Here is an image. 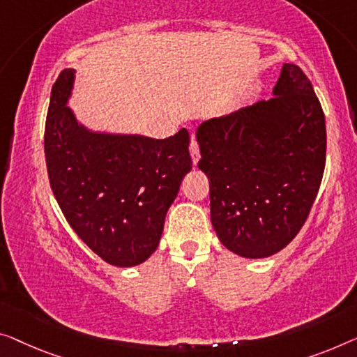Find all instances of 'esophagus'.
I'll list each match as a JSON object with an SVG mask.
<instances>
[{
	"instance_id": "esophagus-1",
	"label": "esophagus",
	"mask_w": 357,
	"mask_h": 357,
	"mask_svg": "<svg viewBox=\"0 0 357 357\" xmlns=\"http://www.w3.org/2000/svg\"><path fill=\"white\" fill-rule=\"evenodd\" d=\"M189 151H190V155H192V163L197 165V163H199V146H197L194 137H192V141H190Z\"/></svg>"
}]
</instances>
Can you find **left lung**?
Masks as SVG:
<instances>
[{
  "instance_id": "left-lung-1",
  "label": "left lung",
  "mask_w": 357,
  "mask_h": 357,
  "mask_svg": "<svg viewBox=\"0 0 357 357\" xmlns=\"http://www.w3.org/2000/svg\"><path fill=\"white\" fill-rule=\"evenodd\" d=\"M220 242L243 258L289 245L305 225L326 167V116L312 84L282 63L273 98L195 131Z\"/></svg>"
}]
</instances>
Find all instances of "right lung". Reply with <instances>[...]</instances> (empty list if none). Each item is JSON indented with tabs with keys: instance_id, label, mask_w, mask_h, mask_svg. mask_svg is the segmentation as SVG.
Listing matches in <instances>:
<instances>
[{
	"instance_id": "right-lung-1",
	"label": "right lung",
	"mask_w": 357,
	"mask_h": 357,
	"mask_svg": "<svg viewBox=\"0 0 357 357\" xmlns=\"http://www.w3.org/2000/svg\"><path fill=\"white\" fill-rule=\"evenodd\" d=\"M75 68L51 91L45 155L51 189L77 236L119 268L144 263L160 242L165 216L192 169L185 128L167 139L94 131L68 107Z\"/></svg>"
}]
</instances>
